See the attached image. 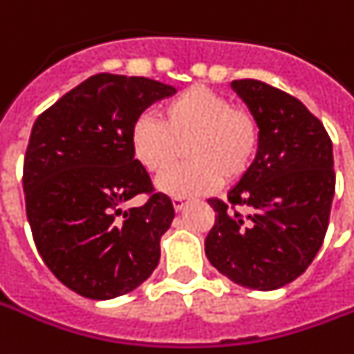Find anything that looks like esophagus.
<instances>
[{"instance_id":"obj_1","label":"esophagus","mask_w":354,"mask_h":354,"mask_svg":"<svg viewBox=\"0 0 354 354\" xmlns=\"http://www.w3.org/2000/svg\"><path fill=\"white\" fill-rule=\"evenodd\" d=\"M172 205H174V211L180 212V211H184L187 201H185V199H182V197H174V199H172Z\"/></svg>"}]
</instances>
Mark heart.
Listing matches in <instances>:
<instances>
[{"label":"heart","instance_id":"obj_1","mask_svg":"<svg viewBox=\"0 0 354 354\" xmlns=\"http://www.w3.org/2000/svg\"><path fill=\"white\" fill-rule=\"evenodd\" d=\"M189 142L185 155L192 162L169 170L157 189L170 197L209 194L226 180L245 174L259 145L257 120L243 109L205 86L187 88L160 109V122L140 117L130 130L134 159L151 174H160Z\"/></svg>","mask_w":354,"mask_h":354}]
</instances>
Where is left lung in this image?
Here are the masks:
<instances>
[{
  "label": "left lung",
  "mask_w": 354,
  "mask_h": 354,
  "mask_svg": "<svg viewBox=\"0 0 354 354\" xmlns=\"http://www.w3.org/2000/svg\"><path fill=\"white\" fill-rule=\"evenodd\" d=\"M232 90L257 120L259 149L228 201L209 199L216 220L205 254L237 286L272 291L299 278L322 247L335 194L332 140L286 91L261 80H234Z\"/></svg>",
  "instance_id": "1"
}]
</instances>
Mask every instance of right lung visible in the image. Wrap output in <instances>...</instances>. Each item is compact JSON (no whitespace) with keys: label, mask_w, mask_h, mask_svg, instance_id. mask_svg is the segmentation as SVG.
Listing matches in <instances>:
<instances>
[{"label":"right lung","mask_w":354,"mask_h":354,"mask_svg":"<svg viewBox=\"0 0 354 354\" xmlns=\"http://www.w3.org/2000/svg\"><path fill=\"white\" fill-rule=\"evenodd\" d=\"M176 91L143 76L95 74L65 93L32 126L24 201L44 263L78 295L107 301L142 286L157 268L174 207L153 194L134 159L130 130L145 109Z\"/></svg>","instance_id":"obj_1"}]
</instances>
